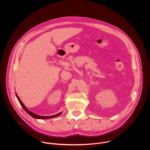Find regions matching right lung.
Here are the masks:
<instances>
[{
    "mask_svg": "<svg viewBox=\"0 0 150 150\" xmlns=\"http://www.w3.org/2000/svg\"><path fill=\"white\" fill-rule=\"evenodd\" d=\"M16 96H17V99H18V101H19V102H20V103L21 104L22 107H23V108L24 109V110H25L28 114H29L30 116H32V117H33V118H36V119H47V118H54V117H58V116H59V115H60L61 114V112H60V113H58V114H56V115H51V116H41V115H37V114H35V113L31 112L30 111H29L26 107H25V105H24L23 104V103L22 102L21 100H20V99L19 98V97H18V96L17 95V93H16Z\"/></svg>",
    "mask_w": 150,
    "mask_h": 150,
    "instance_id": "obj_1",
    "label": "right lung"
}]
</instances>
